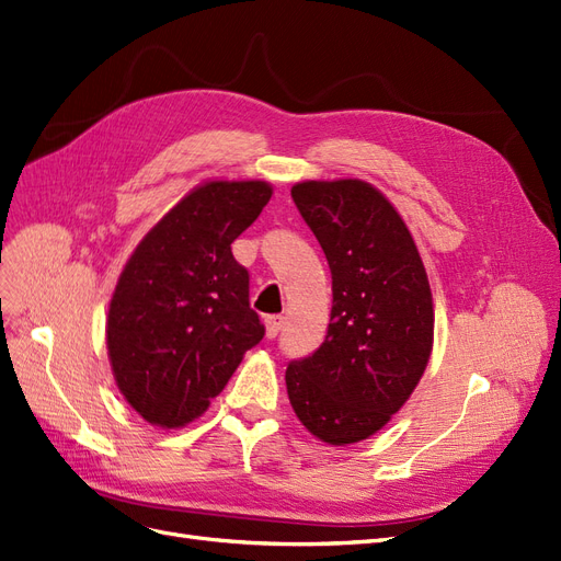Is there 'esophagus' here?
<instances>
[{
    "label": "esophagus",
    "instance_id": "esophagus-1",
    "mask_svg": "<svg viewBox=\"0 0 561 561\" xmlns=\"http://www.w3.org/2000/svg\"><path fill=\"white\" fill-rule=\"evenodd\" d=\"M282 317H265V337L275 340L282 330Z\"/></svg>",
    "mask_w": 561,
    "mask_h": 561
}]
</instances>
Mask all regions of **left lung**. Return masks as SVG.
<instances>
[{
  "instance_id": "obj_1",
  "label": "left lung",
  "mask_w": 561,
  "mask_h": 561,
  "mask_svg": "<svg viewBox=\"0 0 561 561\" xmlns=\"http://www.w3.org/2000/svg\"><path fill=\"white\" fill-rule=\"evenodd\" d=\"M291 196L333 275L323 344L286 367L298 421L330 446L379 432L416 390L434 342L419 247L392 203L365 180H305Z\"/></svg>"
}]
</instances>
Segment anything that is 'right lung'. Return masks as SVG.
Returning <instances> with one entry per match:
<instances>
[{
  "label": "right lung",
  "instance_id": "1",
  "mask_svg": "<svg viewBox=\"0 0 561 561\" xmlns=\"http://www.w3.org/2000/svg\"><path fill=\"white\" fill-rule=\"evenodd\" d=\"M270 196L263 180H207L124 265L106 319L108 360L124 400L150 425L178 430L203 416L244 351L263 340L231 242Z\"/></svg>",
  "mask_w": 561,
  "mask_h": 561
}]
</instances>
